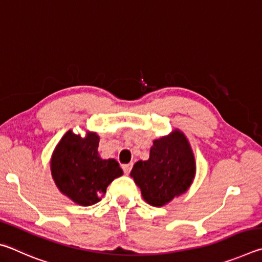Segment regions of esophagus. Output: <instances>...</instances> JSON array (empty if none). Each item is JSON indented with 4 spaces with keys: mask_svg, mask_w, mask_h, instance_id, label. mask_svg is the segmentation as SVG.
Segmentation results:
<instances>
[{
    "mask_svg": "<svg viewBox=\"0 0 262 262\" xmlns=\"http://www.w3.org/2000/svg\"><path fill=\"white\" fill-rule=\"evenodd\" d=\"M132 167H133V164H125V165H122V168H123V171H125L126 174L129 173Z\"/></svg>",
    "mask_w": 262,
    "mask_h": 262,
    "instance_id": "esophagus-1",
    "label": "esophagus"
}]
</instances>
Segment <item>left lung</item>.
I'll list each match as a JSON object with an SVG mask.
<instances>
[{
    "label": "left lung",
    "mask_w": 262,
    "mask_h": 262,
    "mask_svg": "<svg viewBox=\"0 0 262 262\" xmlns=\"http://www.w3.org/2000/svg\"><path fill=\"white\" fill-rule=\"evenodd\" d=\"M195 173L196 163L189 141L176 128L168 135L154 140L149 158L136 162L130 177L148 205L164 207L187 192Z\"/></svg>",
    "instance_id": "left-lung-1"
}]
</instances>
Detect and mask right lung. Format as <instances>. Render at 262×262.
<instances>
[{"instance_id": "1", "label": "right lung", "mask_w": 262, "mask_h": 262, "mask_svg": "<svg viewBox=\"0 0 262 262\" xmlns=\"http://www.w3.org/2000/svg\"><path fill=\"white\" fill-rule=\"evenodd\" d=\"M98 144L96 132L88 130L81 136L69 129L56 144L50 161L57 189L83 207L99 202L107 186L123 174L115 159L99 156Z\"/></svg>"}]
</instances>
